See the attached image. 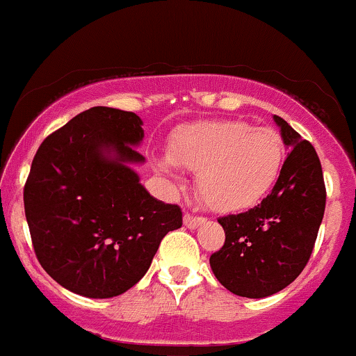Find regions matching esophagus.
Instances as JSON below:
<instances>
[{
  "mask_svg": "<svg viewBox=\"0 0 356 356\" xmlns=\"http://www.w3.org/2000/svg\"><path fill=\"white\" fill-rule=\"evenodd\" d=\"M205 217H198V216H193V213H188L186 212L185 216H183V224L186 225V227L188 229H195V227H198V225H202L205 222Z\"/></svg>",
  "mask_w": 356,
  "mask_h": 356,
  "instance_id": "esophagus-1",
  "label": "esophagus"
}]
</instances>
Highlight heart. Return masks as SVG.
Masks as SVG:
<instances>
[{
	"instance_id": "1",
	"label": "heart",
	"mask_w": 356,
	"mask_h": 356,
	"mask_svg": "<svg viewBox=\"0 0 356 356\" xmlns=\"http://www.w3.org/2000/svg\"><path fill=\"white\" fill-rule=\"evenodd\" d=\"M285 163L282 136L243 120H204L173 132L170 158L158 168L177 185L175 166L197 171V192L209 207L238 212L258 205L278 181Z\"/></svg>"
}]
</instances>
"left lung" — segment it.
<instances>
[{"instance_id":"left-lung-1","label":"left lung","mask_w":356,"mask_h":356,"mask_svg":"<svg viewBox=\"0 0 356 356\" xmlns=\"http://www.w3.org/2000/svg\"><path fill=\"white\" fill-rule=\"evenodd\" d=\"M290 147L278 181L261 204L220 217L224 246L210 268L229 292L250 299L273 296L292 284L311 258L326 207L323 168L314 146L273 115Z\"/></svg>"}]
</instances>
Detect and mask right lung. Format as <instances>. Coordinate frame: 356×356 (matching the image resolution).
Returning a JSON list of instances; mask_svg holds the SVG:
<instances>
[{"mask_svg":"<svg viewBox=\"0 0 356 356\" xmlns=\"http://www.w3.org/2000/svg\"><path fill=\"white\" fill-rule=\"evenodd\" d=\"M143 120L134 112L93 106L44 139L24 188L25 217L42 268L64 289L108 299L146 275L161 239L183 224L131 164Z\"/></svg>","mask_w":356,"mask_h":356,"instance_id":"add662e5","label":"right lung"}]
</instances>
